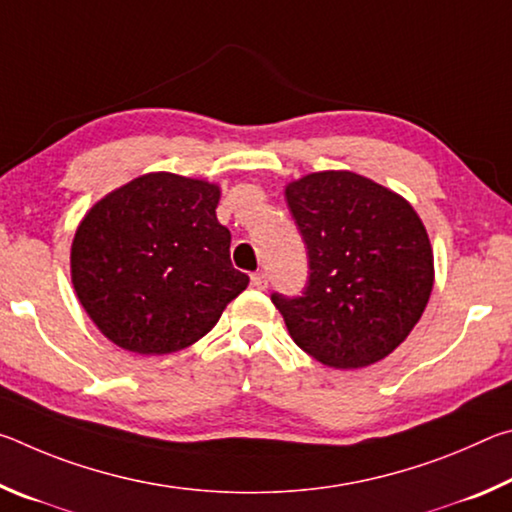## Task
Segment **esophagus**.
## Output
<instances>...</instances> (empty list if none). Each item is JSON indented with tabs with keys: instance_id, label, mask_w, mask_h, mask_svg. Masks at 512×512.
<instances>
[{
	"instance_id": "esophagus-1",
	"label": "esophagus",
	"mask_w": 512,
	"mask_h": 512,
	"mask_svg": "<svg viewBox=\"0 0 512 512\" xmlns=\"http://www.w3.org/2000/svg\"><path fill=\"white\" fill-rule=\"evenodd\" d=\"M250 287L257 289V291H264L268 287L266 273H253V275H250Z\"/></svg>"
}]
</instances>
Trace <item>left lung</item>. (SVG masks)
Listing matches in <instances>:
<instances>
[{"label":"left lung","mask_w":512,"mask_h":512,"mask_svg":"<svg viewBox=\"0 0 512 512\" xmlns=\"http://www.w3.org/2000/svg\"><path fill=\"white\" fill-rule=\"evenodd\" d=\"M309 255L300 298L273 293L291 339L329 368L388 357L433 289V250L413 205L352 171L307 173L284 189Z\"/></svg>","instance_id":"obj_1"}]
</instances>
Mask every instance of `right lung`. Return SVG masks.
<instances>
[{
  "label": "right lung",
  "instance_id": "obj_1",
  "mask_svg": "<svg viewBox=\"0 0 512 512\" xmlns=\"http://www.w3.org/2000/svg\"><path fill=\"white\" fill-rule=\"evenodd\" d=\"M221 189L153 171L94 203L72 241V284L101 334L135 354L185 350L248 287L216 219Z\"/></svg>",
  "mask_w": 512,
  "mask_h": 512
}]
</instances>
